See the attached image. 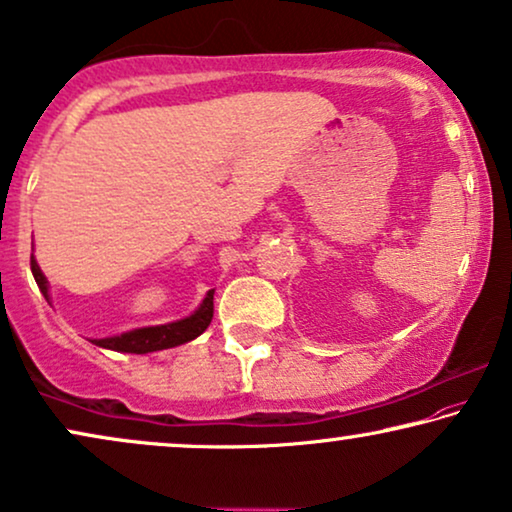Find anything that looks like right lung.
<instances>
[{
  "instance_id": "1",
  "label": "right lung",
  "mask_w": 512,
  "mask_h": 512,
  "mask_svg": "<svg viewBox=\"0 0 512 512\" xmlns=\"http://www.w3.org/2000/svg\"><path fill=\"white\" fill-rule=\"evenodd\" d=\"M32 273H34V280H37L41 294L50 304L48 278L43 276L41 266L37 264L34 255H32ZM213 292L215 290H208L197 311H194L192 315H187V318H183V320L167 322V325L122 331V334H118V336L90 338V341L99 345V348L115 350V352H132V355H146V352L176 348V345L194 341L199 334H204L213 320Z\"/></svg>"
}]
</instances>
